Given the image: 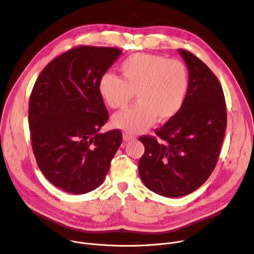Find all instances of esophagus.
Returning <instances> with one entry per match:
<instances>
[{
	"label": "esophagus",
	"instance_id": "obj_1",
	"mask_svg": "<svg viewBox=\"0 0 254 254\" xmlns=\"http://www.w3.org/2000/svg\"><path fill=\"white\" fill-rule=\"evenodd\" d=\"M124 139H125L126 141H131V140L136 139V137H134L133 134H130V133H128V132H125V133H124Z\"/></svg>",
	"mask_w": 254,
	"mask_h": 254
}]
</instances>
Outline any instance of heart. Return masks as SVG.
Here are the masks:
<instances>
[{
	"mask_svg": "<svg viewBox=\"0 0 254 254\" xmlns=\"http://www.w3.org/2000/svg\"><path fill=\"white\" fill-rule=\"evenodd\" d=\"M121 77L105 72L99 94L112 109H125L136 94L138 103L113 116L112 125L127 132L146 130L157 121L166 124L181 112L190 89L187 65L161 55L137 53L120 65Z\"/></svg>",
	"mask_w": 254,
	"mask_h": 254,
	"instance_id": "obj_1",
	"label": "heart"
}]
</instances>
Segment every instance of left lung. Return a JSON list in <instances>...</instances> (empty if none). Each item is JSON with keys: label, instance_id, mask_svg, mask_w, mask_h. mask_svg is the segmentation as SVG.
Listing matches in <instances>:
<instances>
[{"label": "left lung", "instance_id": "left-lung-1", "mask_svg": "<svg viewBox=\"0 0 254 254\" xmlns=\"http://www.w3.org/2000/svg\"><path fill=\"white\" fill-rule=\"evenodd\" d=\"M190 72V89L181 112L156 137L142 136L145 152L139 174L146 187L161 196L188 195L210 177L227 127L223 88L209 67L189 51L179 50Z\"/></svg>", "mask_w": 254, "mask_h": 254}]
</instances>
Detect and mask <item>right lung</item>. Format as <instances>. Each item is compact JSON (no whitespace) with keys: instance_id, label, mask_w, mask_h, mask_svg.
I'll return each instance as SVG.
<instances>
[{"instance_id":"obj_1","label":"right lung","mask_w":254,"mask_h":254,"mask_svg":"<svg viewBox=\"0 0 254 254\" xmlns=\"http://www.w3.org/2000/svg\"><path fill=\"white\" fill-rule=\"evenodd\" d=\"M123 51L77 46L51 61L30 94L28 124L38 166L55 187L84 194L103 183L123 141L120 129L99 132L108 110L98 82Z\"/></svg>"}]
</instances>
